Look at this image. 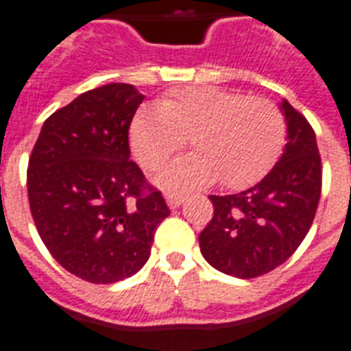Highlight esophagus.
Segmentation results:
<instances>
[{"label":"esophagus","instance_id":"34e87169","mask_svg":"<svg viewBox=\"0 0 351 351\" xmlns=\"http://www.w3.org/2000/svg\"><path fill=\"white\" fill-rule=\"evenodd\" d=\"M165 202H167V206H169L171 210H176V208H180V206L184 204V197L176 193H169L165 197Z\"/></svg>","mask_w":351,"mask_h":351}]
</instances>
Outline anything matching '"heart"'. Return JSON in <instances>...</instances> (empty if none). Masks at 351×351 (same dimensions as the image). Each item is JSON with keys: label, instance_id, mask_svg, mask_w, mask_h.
Returning <instances> with one entry per match:
<instances>
[{"label": "heart", "instance_id": "obj_1", "mask_svg": "<svg viewBox=\"0 0 351 351\" xmlns=\"http://www.w3.org/2000/svg\"><path fill=\"white\" fill-rule=\"evenodd\" d=\"M193 149L154 178L167 191H189L219 178L241 189L271 169L285 143V119L261 97L211 86H189L141 106L130 123V149L143 167L156 169L184 147Z\"/></svg>", "mask_w": 351, "mask_h": 351}]
</instances>
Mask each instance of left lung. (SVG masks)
I'll return each mask as SVG.
<instances>
[{"label": "left lung", "instance_id": "8db88e82", "mask_svg": "<svg viewBox=\"0 0 351 351\" xmlns=\"http://www.w3.org/2000/svg\"><path fill=\"white\" fill-rule=\"evenodd\" d=\"M287 143L271 173L235 195H210L213 217L199 235L200 252L230 276H261L285 263L311 228L322 165L311 125L282 99Z\"/></svg>", "mask_w": 351, "mask_h": 351}]
</instances>
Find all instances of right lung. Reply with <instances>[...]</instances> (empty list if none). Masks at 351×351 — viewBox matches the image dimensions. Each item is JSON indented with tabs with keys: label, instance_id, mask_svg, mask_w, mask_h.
Returning a JSON list of instances; mask_svg holds the SVG:
<instances>
[{
	"label": "right lung",
	"instance_id": "obj_1",
	"mask_svg": "<svg viewBox=\"0 0 351 351\" xmlns=\"http://www.w3.org/2000/svg\"><path fill=\"white\" fill-rule=\"evenodd\" d=\"M145 95L112 82L84 92L45 119L29 158L27 193L51 256L90 283H116L151 256L169 215L130 160L128 128Z\"/></svg>",
	"mask_w": 351,
	"mask_h": 351
}]
</instances>
